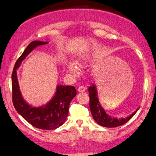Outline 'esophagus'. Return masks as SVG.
Instances as JSON below:
<instances>
[{
  "mask_svg": "<svg viewBox=\"0 0 156 156\" xmlns=\"http://www.w3.org/2000/svg\"><path fill=\"white\" fill-rule=\"evenodd\" d=\"M87 89V88L84 86H80L78 88V92H84Z\"/></svg>",
  "mask_w": 156,
  "mask_h": 156,
  "instance_id": "obj_1",
  "label": "esophagus"
}]
</instances>
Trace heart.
<instances>
[{
	"instance_id": "b5f03b06",
	"label": "heart",
	"mask_w": 156,
	"mask_h": 156,
	"mask_svg": "<svg viewBox=\"0 0 156 156\" xmlns=\"http://www.w3.org/2000/svg\"><path fill=\"white\" fill-rule=\"evenodd\" d=\"M68 69L73 74H77L78 73V67L73 63H69L68 64Z\"/></svg>"
}]
</instances>
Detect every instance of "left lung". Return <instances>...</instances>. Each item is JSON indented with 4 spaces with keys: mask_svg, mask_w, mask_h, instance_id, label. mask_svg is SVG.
Wrapping results in <instances>:
<instances>
[{
    "mask_svg": "<svg viewBox=\"0 0 156 156\" xmlns=\"http://www.w3.org/2000/svg\"><path fill=\"white\" fill-rule=\"evenodd\" d=\"M89 107L90 112L94 120L97 122L99 125L106 127H115L123 125L124 123L127 122L130 119H132L139 108L129 115L128 117L126 118L117 119L115 117H112L111 116L108 115L105 110L101 106V104L98 100V90L94 84L89 87Z\"/></svg>",
    "mask_w": 156,
    "mask_h": 156,
    "instance_id": "8db88e82",
    "label": "left lung"
}]
</instances>
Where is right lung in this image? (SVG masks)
I'll list each match as a JSON object with an SVG mask.
<instances>
[{"label":"right lung","instance_id":"right-lung-1","mask_svg":"<svg viewBox=\"0 0 156 156\" xmlns=\"http://www.w3.org/2000/svg\"><path fill=\"white\" fill-rule=\"evenodd\" d=\"M46 41H33L17 60L11 76L12 100L20 115L33 126L41 129H55L61 126L66 120L71 101L76 95L73 86L57 85L55 95L46 105L35 107L30 105L22 97L18 80L17 69L22 61L39 46L47 44Z\"/></svg>","mask_w":156,"mask_h":156}]
</instances>
